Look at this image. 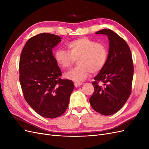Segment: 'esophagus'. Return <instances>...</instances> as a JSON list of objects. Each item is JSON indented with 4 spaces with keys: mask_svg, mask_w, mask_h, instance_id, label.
Returning <instances> with one entry per match:
<instances>
[{
    "mask_svg": "<svg viewBox=\"0 0 149 149\" xmlns=\"http://www.w3.org/2000/svg\"><path fill=\"white\" fill-rule=\"evenodd\" d=\"M74 86H75L76 88H78V87L80 86H81V85H82L83 84H82L81 83H78V82H74Z\"/></svg>",
    "mask_w": 149,
    "mask_h": 149,
    "instance_id": "esophagus-1",
    "label": "esophagus"
}]
</instances>
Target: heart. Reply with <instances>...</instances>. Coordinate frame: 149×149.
Returning <instances> with one entry per match:
<instances>
[{"label":"heart","mask_w":149,"mask_h":149,"mask_svg":"<svg viewBox=\"0 0 149 149\" xmlns=\"http://www.w3.org/2000/svg\"><path fill=\"white\" fill-rule=\"evenodd\" d=\"M68 52L59 49L55 53V59L60 68H69L77 60L78 65L65 74V77L75 82L84 81L91 71L96 73L104 67L108 57L106 47L88 38H81L67 44Z\"/></svg>","instance_id":"obj_1"}]
</instances>
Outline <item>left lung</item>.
<instances>
[{"mask_svg": "<svg viewBox=\"0 0 149 149\" xmlns=\"http://www.w3.org/2000/svg\"><path fill=\"white\" fill-rule=\"evenodd\" d=\"M96 34L107 35L109 41L106 63L94 77V91L89 99L93 109L101 114L112 115L119 111L131 94L134 66L130 48L114 31L102 29ZM102 82V85L98 84Z\"/></svg>", "mask_w": 149, "mask_h": 149, "instance_id": "left-lung-1", "label": "left lung"}]
</instances>
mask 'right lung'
<instances>
[{
  "instance_id": "1",
  "label": "right lung",
  "mask_w": 149,
  "mask_h": 149,
  "mask_svg": "<svg viewBox=\"0 0 149 149\" xmlns=\"http://www.w3.org/2000/svg\"><path fill=\"white\" fill-rule=\"evenodd\" d=\"M61 41L59 36L40 33L26 42L20 55L19 80L25 101L44 118L61 116L68 106L73 81L62 79L52 49Z\"/></svg>"
}]
</instances>
